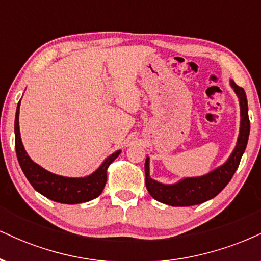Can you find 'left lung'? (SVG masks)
I'll return each instance as SVG.
<instances>
[{
    "label": "left lung",
    "mask_w": 261,
    "mask_h": 261,
    "mask_svg": "<svg viewBox=\"0 0 261 261\" xmlns=\"http://www.w3.org/2000/svg\"><path fill=\"white\" fill-rule=\"evenodd\" d=\"M230 87L236 92L241 107V127L238 140L232 154L222 166L202 176L184 178L175 184H162L149 176V158L145 162L146 188L149 195L157 201L169 206H193L214 199L226 188L239 166L242 155L247 147L250 133V121L248 116V100L244 89L237 86L233 80L229 81Z\"/></svg>",
    "instance_id": "left-lung-1"
}]
</instances>
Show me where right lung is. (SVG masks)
<instances>
[{
    "label": "right lung",
    "instance_id": "1",
    "mask_svg": "<svg viewBox=\"0 0 261 261\" xmlns=\"http://www.w3.org/2000/svg\"><path fill=\"white\" fill-rule=\"evenodd\" d=\"M19 106H17L14 135H16V153L23 173L32 187L47 199L60 203H81L91 201L101 194L107 182V169L115 158L120 154V149L110 154L100 167L91 175L83 178H68L47 172L43 167L31 160L25 152L19 133Z\"/></svg>",
    "mask_w": 261,
    "mask_h": 261
}]
</instances>
